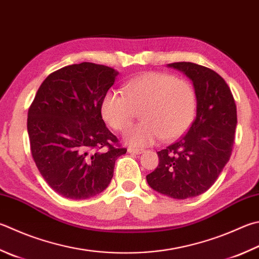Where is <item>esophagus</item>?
<instances>
[{"mask_svg": "<svg viewBox=\"0 0 259 259\" xmlns=\"http://www.w3.org/2000/svg\"><path fill=\"white\" fill-rule=\"evenodd\" d=\"M127 151H128L130 153H132V154H141V153H143V152H144V150H142V149L132 148V146H130V148L127 149Z\"/></svg>", "mask_w": 259, "mask_h": 259, "instance_id": "obj_1", "label": "esophagus"}]
</instances>
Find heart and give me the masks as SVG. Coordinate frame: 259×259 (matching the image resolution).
<instances>
[{
    "instance_id": "obj_1",
    "label": "heart",
    "mask_w": 259,
    "mask_h": 259,
    "mask_svg": "<svg viewBox=\"0 0 259 259\" xmlns=\"http://www.w3.org/2000/svg\"><path fill=\"white\" fill-rule=\"evenodd\" d=\"M196 108L193 84L162 72L143 73L125 84L124 94L109 90L101 101L102 117L118 132L127 130L141 110L143 121L125 134L126 142L135 146L182 136L192 125Z\"/></svg>"
}]
</instances>
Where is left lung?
<instances>
[{
  "label": "left lung",
  "instance_id": "obj_1",
  "mask_svg": "<svg viewBox=\"0 0 259 259\" xmlns=\"http://www.w3.org/2000/svg\"><path fill=\"white\" fill-rule=\"evenodd\" d=\"M196 91V118L177 142L159 151V164L146 176L151 188L176 199L198 196L215 183L231 157L237 126V106L230 88L208 67L177 62Z\"/></svg>",
  "mask_w": 259,
  "mask_h": 259
}]
</instances>
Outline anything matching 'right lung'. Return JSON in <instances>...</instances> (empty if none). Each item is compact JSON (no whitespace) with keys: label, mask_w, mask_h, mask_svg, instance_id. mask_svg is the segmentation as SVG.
Segmentation results:
<instances>
[{"label":"right lung","mask_w":259,"mask_h":259,"mask_svg":"<svg viewBox=\"0 0 259 259\" xmlns=\"http://www.w3.org/2000/svg\"><path fill=\"white\" fill-rule=\"evenodd\" d=\"M117 74L90 62L64 66L44 80L29 107L32 159L63 197L85 199L104 192L117 158L127 151L101 116L102 98Z\"/></svg>","instance_id":"add662e5"}]
</instances>
